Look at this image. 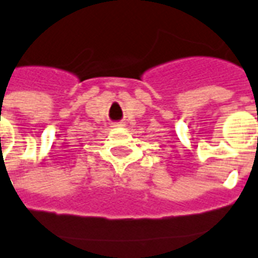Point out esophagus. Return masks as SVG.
I'll return each instance as SVG.
<instances>
[{
	"label": "esophagus",
	"mask_w": 258,
	"mask_h": 258,
	"mask_svg": "<svg viewBox=\"0 0 258 258\" xmlns=\"http://www.w3.org/2000/svg\"><path fill=\"white\" fill-rule=\"evenodd\" d=\"M118 126H123V122H114V123H112V127H118Z\"/></svg>",
	"instance_id": "esophagus-1"
}]
</instances>
